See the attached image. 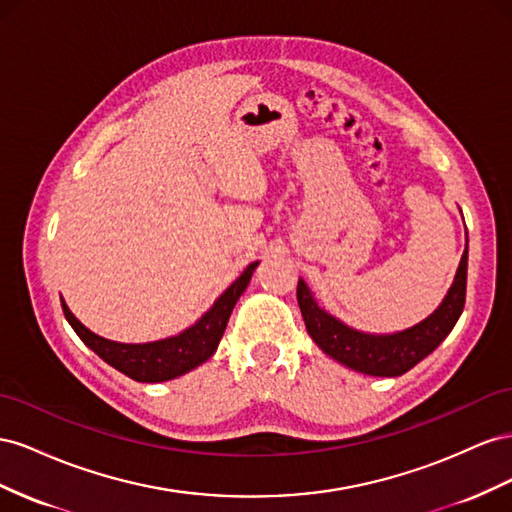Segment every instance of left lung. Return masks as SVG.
<instances>
[{"label": "left lung", "instance_id": "left-lung-1", "mask_svg": "<svg viewBox=\"0 0 512 512\" xmlns=\"http://www.w3.org/2000/svg\"><path fill=\"white\" fill-rule=\"evenodd\" d=\"M467 285V240L448 294L437 309L416 326L390 334L362 332L343 324L317 304L304 279L298 281V304L311 339L326 356L373 377H397L427 358L440 345L463 313Z\"/></svg>", "mask_w": 512, "mask_h": 512}]
</instances>
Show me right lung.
Returning a JSON list of instances; mask_svg holds the SVG:
<instances>
[{
	"instance_id": "right-lung-1",
	"label": "right lung",
	"mask_w": 512,
	"mask_h": 512,
	"mask_svg": "<svg viewBox=\"0 0 512 512\" xmlns=\"http://www.w3.org/2000/svg\"><path fill=\"white\" fill-rule=\"evenodd\" d=\"M259 261L248 264L246 270L233 281L221 296L214 300L210 309L203 313L193 326H188L180 334L173 337L150 341V343H118L105 337H98L90 328H85L81 321L72 315L68 304L62 300V309L72 330L77 337L92 349L96 356L105 360L109 367L118 369L126 377L135 382L156 384L169 382V379L180 377L188 371L197 369L199 364L206 362L223 339L229 315L233 306L244 294V289L251 283V276Z\"/></svg>"
}]
</instances>
